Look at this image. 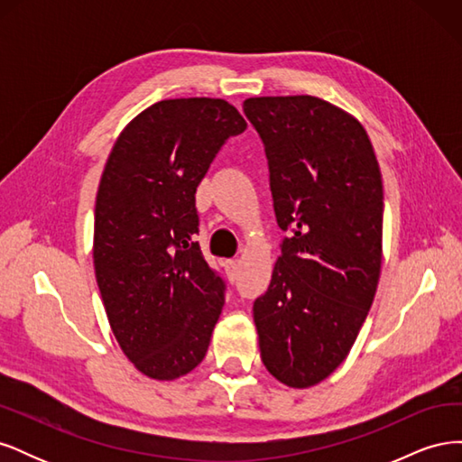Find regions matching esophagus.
<instances>
[{"mask_svg": "<svg viewBox=\"0 0 462 462\" xmlns=\"http://www.w3.org/2000/svg\"><path fill=\"white\" fill-rule=\"evenodd\" d=\"M223 265H226V272H227L229 279L233 282V279L236 277V270H239V262H236V260H226V262H223Z\"/></svg>", "mask_w": 462, "mask_h": 462, "instance_id": "34e87169", "label": "esophagus"}]
</instances>
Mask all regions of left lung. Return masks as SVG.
Listing matches in <instances>:
<instances>
[{
  "label": "left lung",
  "mask_w": 462,
  "mask_h": 462,
  "mask_svg": "<svg viewBox=\"0 0 462 462\" xmlns=\"http://www.w3.org/2000/svg\"><path fill=\"white\" fill-rule=\"evenodd\" d=\"M243 109L289 233L254 300L260 356L282 383L310 387L346 358L380 282V165L365 127L316 96L248 97Z\"/></svg>",
  "instance_id": "8db88e82"
}]
</instances>
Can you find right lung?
<instances>
[{"mask_svg": "<svg viewBox=\"0 0 462 462\" xmlns=\"http://www.w3.org/2000/svg\"><path fill=\"white\" fill-rule=\"evenodd\" d=\"M246 121L219 97L162 100L119 134L94 212V270L111 331L136 370L197 368L226 302L200 245L197 187Z\"/></svg>", "mask_w": 462, "mask_h": 462, "instance_id": "add662e5", "label": "right lung"}]
</instances>
